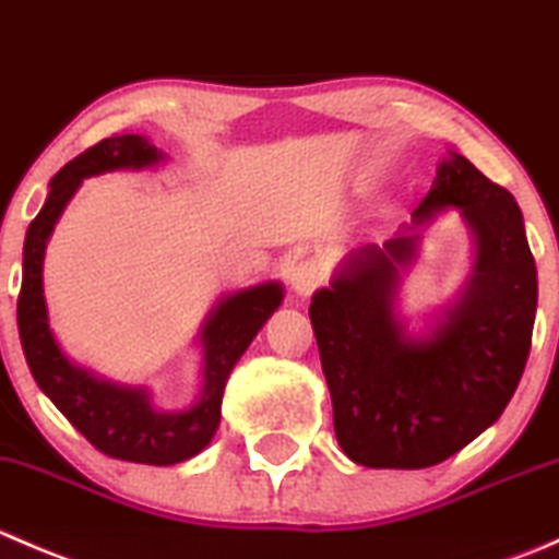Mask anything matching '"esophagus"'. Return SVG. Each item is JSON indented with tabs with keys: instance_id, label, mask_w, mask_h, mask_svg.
Here are the masks:
<instances>
[{
	"instance_id": "obj_1",
	"label": "esophagus",
	"mask_w": 559,
	"mask_h": 559,
	"mask_svg": "<svg viewBox=\"0 0 559 559\" xmlns=\"http://www.w3.org/2000/svg\"><path fill=\"white\" fill-rule=\"evenodd\" d=\"M324 275H326V270H324V264L319 262V259H313V257L311 259H300V262L292 267L289 284H292V289L297 292V295L308 297L311 292L319 289L321 281H324Z\"/></svg>"
}]
</instances>
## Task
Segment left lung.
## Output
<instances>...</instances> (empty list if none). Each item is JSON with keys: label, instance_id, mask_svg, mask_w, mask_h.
<instances>
[{"label": "left lung", "instance_id": "obj_1", "mask_svg": "<svg viewBox=\"0 0 559 559\" xmlns=\"http://www.w3.org/2000/svg\"><path fill=\"white\" fill-rule=\"evenodd\" d=\"M443 207H460L478 251L465 292L430 335L405 337L389 311L394 262L411 259V235L354 253L308 308L337 443L365 467L416 471L449 460L498 421L527 365L538 278L520 205L452 154L414 222Z\"/></svg>", "mask_w": 559, "mask_h": 559}]
</instances>
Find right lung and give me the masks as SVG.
<instances>
[{
	"label": "right lung",
	"mask_w": 559,
	"mask_h": 559,
	"mask_svg": "<svg viewBox=\"0 0 559 559\" xmlns=\"http://www.w3.org/2000/svg\"><path fill=\"white\" fill-rule=\"evenodd\" d=\"M162 159L148 140L140 134L105 138L97 145L67 162L50 180V194L43 211L26 229L24 278L19 295V335L37 386L53 400L70 425L112 460L143 462V465H175L200 454L211 443L222 419V394L229 370L246 352L248 343L281 306L278 284H259L218 302L202 326L205 343V386L197 405L180 414H162L151 405L143 389L107 384L86 370L75 368L56 346L48 330L43 297L45 240L53 233L56 218L83 178L110 170H140Z\"/></svg>",
	"instance_id": "right-lung-1"
}]
</instances>
